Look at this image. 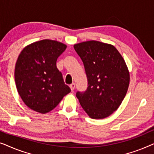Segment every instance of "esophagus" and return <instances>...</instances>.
<instances>
[{"instance_id":"obj_1","label":"esophagus","mask_w":154,"mask_h":154,"mask_svg":"<svg viewBox=\"0 0 154 154\" xmlns=\"http://www.w3.org/2000/svg\"><path fill=\"white\" fill-rule=\"evenodd\" d=\"M69 87H70L71 90V91H73V90H74V89H75V83H72V84H71V85H69Z\"/></svg>"}]
</instances>
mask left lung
Segmentation results:
<instances>
[{"label": "left lung", "mask_w": 154, "mask_h": 154, "mask_svg": "<svg viewBox=\"0 0 154 154\" xmlns=\"http://www.w3.org/2000/svg\"><path fill=\"white\" fill-rule=\"evenodd\" d=\"M88 79L85 92H77L82 108L93 119L109 116L121 104L130 84V73L114 46L97 41L75 44Z\"/></svg>", "instance_id": "8db88e82"}]
</instances>
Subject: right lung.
<instances>
[{"mask_svg": "<svg viewBox=\"0 0 154 154\" xmlns=\"http://www.w3.org/2000/svg\"><path fill=\"white\" fill-rule=\"evenodd\" d=\"M66 48L61 42L45 39L28 45L20 52L14 81L22 101L32 110L43 114L50 112L71 92L56 65Z\"/></svg>", "mask_w": 154, "mask_h": 154, "instance_id": "right-lung-1", "label": "right lung"}]
</instances>
